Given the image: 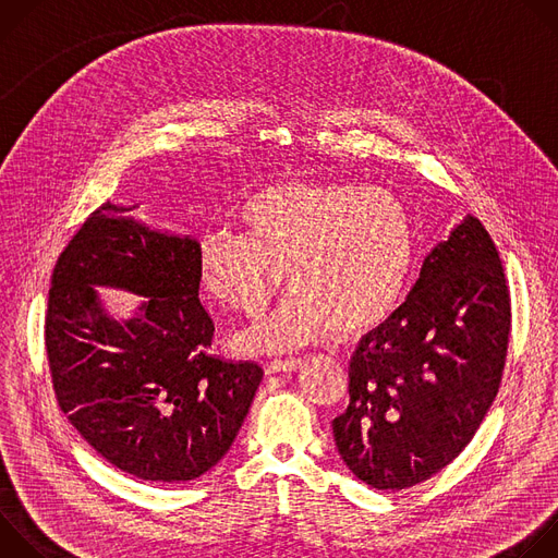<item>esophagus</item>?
<instances>
[{
	"mask_svg": "<svg viewBox=\"0 0 558 558\" xmlns=\"http://www.w3.org/2000/svg\"><path fill=\"white\" fill-rule=\"evenodd\" d=\"M302 366V360H274V362H267L265 364V371L267 375H274V373H291L295 368Z\"/></svg>",
	"mask_w": 558,
	"mask_h": 558,
	"instance_id": "obj_1",
	"label": "esophagus"
}]
</instances>
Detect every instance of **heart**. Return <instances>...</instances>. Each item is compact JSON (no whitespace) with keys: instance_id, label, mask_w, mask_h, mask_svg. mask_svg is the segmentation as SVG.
<instances>
[{"instance_id":"1","label":"heart","mask_w":558,"mask_h":558,"mask_svg":"<svg viewBox=\"0 0 558 558\" xmlns=\"http://www.w3.org/2000/svg\"><path fill=\"white\" fill-rule=\"evenodd\" d=\"M243 233L211 231L198 243V278L220 304L260 317L287 278L293 284L260 325L238 336L252 353H282L360 336L402 304L417 231L407 203L379 187L280 181L235 211Z\"/></svg>"}]
</instances>
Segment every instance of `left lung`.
<instances>
[{
    "label": "left lung",
    "mask_w": 558,
    "mask_h": 558,
    "mask_svg": "<svg viewBox=\"0 0 558 558\" xmlns=\"http://www.w3.org/2000/svg\"><path fill=\"white\" fill-rule=\"evenodd\" d=\"M508 336L499 252L465 214L349 362L351 402L333 420L347 468L377 490H404L446 468L495 402Z\"/></svg>",
    "instance_id": "8db88e82"
}]
</instances>
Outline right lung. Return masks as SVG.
<instances>
[{
	"label": "right lung",
	"mask_w": 558,
	"mask_h": 558,
	"mask_svg": "<svg viewBox=\"0 0 558 558\" xmlns=\"http://www.w3.org/2000/svg\"><path fill=\"white\" fill-rule=\"evenodd\" d=\"M134 207L106 203L54 265L52 384L70 424L112 465L143 482H192L227 454L263 368L207 353L214 320L198 300V241L151 229ZM99 286L142 300L114 318Z\"/></svg>",
	"instance_id": "add662e5"
}]
</instances>
